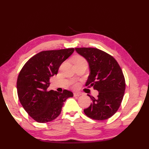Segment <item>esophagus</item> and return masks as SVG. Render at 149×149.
<instances>
[{"instance_id":"obj_1","label":"esophagus","mask_w":149,"mask_h":149,"mask_svg":"<svg viewBox=\"0 0 149 149\" xmlns=\"http://www.w3.org/2000/svg\"><path fill=\"white\" fill-rule=\"evenodd\" d=\"M81 95V93L79 92H75L74 93V97H79Z\"/></svg>"}]
</instances>
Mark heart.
<instances>
[{"label":"heart","instance_id":"b5f03b06","mask_svg":"<svg viewBox=\"0 0 149 149\" xmlns=\"http://www.w3.org/2000/svg\"><path fill=\"white\" fill-rule=\"evenodd\" d=\"M74 64H75V63H87V62H86V60L83 57H82L81 56H77L74 58ZM77 86H78V84L76 83L74 84V86H73V87L74 88H77Z\"/></svg>","mask_w":149,"mask_h":149}]
</instances>
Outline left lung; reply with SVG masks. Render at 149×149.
<instances>
[{"label": "left lung", "mask_w": 149, "mask_h": 149, "mask_svg": "<svg viewBox=\"0 0 149 149\" xmlns=\"http://www.w3.org/2000/svg\"><path fill=\"white\" fill-rule=\"evenodd\" d=\"M89 63L90 74L86 86L99 91L97 99L84 109L87 116L95 120L109 118L118 111L125 90L124 75L116 60L112 56L96 48H75Z\"/></svg>", "instance_id": "8db88e82"}]
</instances>
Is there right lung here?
Here are the masks:
<instances>
[{
	"instance_id": "add662e5",
	"label": "right lung",
	"mask_w": 149,
	"mask_h": 149,
	"mask_svg": "<svg viewBox=\"0 0 149 149\" xmlns=\"http://www.w3.org/2000/svg\"><path fill=\"white\" fill-rule=\"evenodd\" d=\"M74 51V48L42 51L28 60L19 73L17 83L19 100L37 122L56 119L61 112L63 102L74 95L66 90L63 93L47 90L50 78L57 75L61 63Z\"/></svg>"
}]
</instances>
